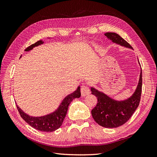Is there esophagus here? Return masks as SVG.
Segmentation results:
<instances>
[{
  "instance_id": "obj_1",
  "label": "esophagus",
  "mask_w": 157,
  "mask_h": 157,
  "mask_svg": "<svg viewBox=\"0 0 157 157\" xmlns=\"http://www.w3.org/2000/svg\"><path fill=\"white\" fill-rule=\"evenodd\" d=\"M81 90L82 96H83V97L87 96V95H88L90 93L89 88L86 86H81V90Z\"/></svg>"
}]
</instances>
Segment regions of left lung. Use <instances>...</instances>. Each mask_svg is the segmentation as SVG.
<instances>
[{"instance_id": "obj_1", "label": "left lung", "mask_w": 157, "mask_h": 157, "mask_svg": "<svg viewBox=\"0 0 157 157\" xmlns=\"http://www.w3.org/2000/svg\"><path fill=\"white\" fill-rule=\"evenodd\" d=\"M105 35L113 43L133 50L132 47L117 33L108 32L105 33ZM141 87V68L139 81L134 92L130 97L124 100H117L109 96L102 91H99L94 86H90L92 94L96 96L98 99L96 106L91 111L94 121L99 125L107 128H117L124 124L130 119L139 105Z\"/></svg>"}]
</instances>
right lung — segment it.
Wrapping results in <instances>:
<instances>
[{
  "mask_svg": "<svg viewBox=\"0 0 157 157\" xmlns=\"http://www.w3.org/2000/svg\"><path fill=\"white\" fill-rule=\"evenodd\" d=\"M48 39H50V38H48ZM42 44H44V41L42 40L37 41L35 44L27 48L25 51L29 52L35 47ZM21 58V56H20V58ZM80 96H81V94H80V85H78L77 88L74 92L68 94L67 96H66L63 98V100L61 101L58 105V108L56 109L54 111L46 114L45 115L39 117L31 116L23 111L17 105H16V107L21 117L27 124H29L31 126L34 128L35 129L39 131L51 132L58 130L62 125L65 116L67 115L69 104L74 99L79 98Z\"/></svg>",
  "mask_w": 157,
  "mask_h": 157,
  "instance_id": "1",
  "label": "right lung"
}]
</instances>
